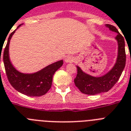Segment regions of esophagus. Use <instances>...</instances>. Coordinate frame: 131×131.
<instances>
[{
    "label": "esophagus",
    "mask_w": 131,
    "mask_h": 131,
    "mask_svg": "<svg viewBox=\"0 0 131 131\" xmlns=\"http://www.w3.org/2000/svg\"><path fill=\"white\" fill-rule=\"evenodd\" d=\"M64 60H65V62H67V63H69V62H73V61H74V58H73V56H66Z\"/></svg>",
    "instance_id": "34e87169"
}]
</instances>
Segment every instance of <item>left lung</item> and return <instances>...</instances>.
I'll return each instance as SVG.
<instances>
[{"label":"left lung","instance_id":"1","mask_svg":"<svg viewBox=\"0 0 131 131\" xmlns=\"http://www.w3.org/2000/svg\"><path fill=\"white\" fill-rule=\"evenodd\" d=\"M106 27L112 31L117 33L115 38L118 42L117 58L113 67L106 74L101 77L91 76L77 66V74L74 82L81 92L87 95H96L109 91L118 81L125 67L126 53L124 38L113 25L106 24Z\"/></svg>","mask_w":131,"mask_h":131}]
</instances>
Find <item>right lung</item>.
<instances>
[{
    "instance_id": "right-lung-1",
    "label": "right lung",
    "mask_w": 131,
    "mask_h": 131,
    "mask_svg": "<svg viewBox=\"0 0 131 131\" xmlns=\"http://www.w3.org/2000/svg\"><path fill=\"white\" fill-rule=\"evenodd\" d=\"M21 25H19L17 29ZM17 29L13 31L8 37L3 53V62L7 78L10 85L20 93L28 96H41L46 94L50 89L53 75L59 68L62 67L63 60H59L49 64L40 71L34 73H23L18 71L10 62L8 51L10 39Z\"/></svg>"
}]
</instances>
